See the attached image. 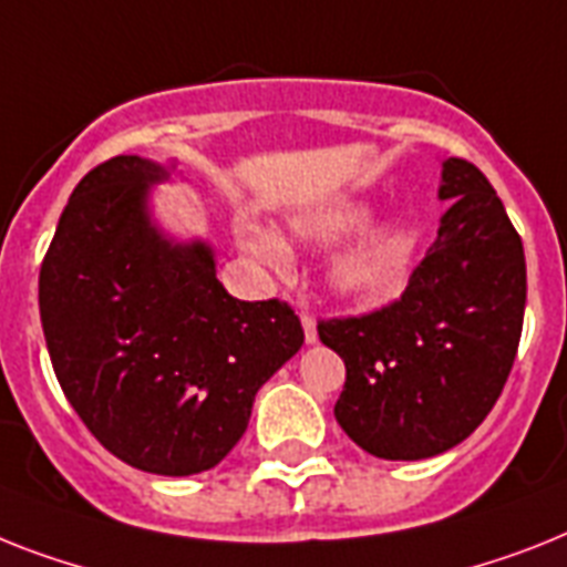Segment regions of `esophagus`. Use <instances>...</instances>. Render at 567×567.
Segmentation results:
<instances>
[{"mask_svg": "<svg viewBox=\"0 0 567 567\" xmlns=\"http://www.w3.org/2000/svg\"><path fill=\"white\" fill-rule=\"evenodd\" d=\"M301 324H303V339H307V344H316V341H318L316 318H312L310 312H301Z\"/></svg>", "mask_w": 567, "mask_h": 567, "instance_id": "obj_1", "label": "esophagus"}]
</instances>
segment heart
Here are the masks:
<instances>
[{
  "mask_svg": "<svg viewBox=\"0 0 567 567\" xmlns=\"http://www.w3.org/2000/svg\"><path fill=\"white\" fill-rule=\"evenodd\" d=\"M371 217L368 205H330V208L301 210L289 219V231L303 246H333L348 234L362 228ZM243 255L257 264L287 269V246L266 228L243 223L234 231ZM417 249V234L402 219H382L357 240L336 251L327 264V287L336 298L350 303H379L400 292L409 278L411 260Z\"/></svg>",
  "mask_w": 567,
  "mask_h": 567,
  "instance_id": "1",
  "label": "heart"
}]
</instances>
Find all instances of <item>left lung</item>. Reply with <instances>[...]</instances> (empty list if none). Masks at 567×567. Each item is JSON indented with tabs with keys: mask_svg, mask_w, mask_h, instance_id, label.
<instances>
[{
	"mask_svg": "<svg viewBox=\"0 0 567 567\" xmlns=\"http://www.w3.org/2000/svg\"><path fill=\"white\" fill-rule=\"evenodd\" d=\"M441 199L452 208L396 301L318 321L348 368L336 420L385 461L466 441L502 396L522 339L525 249L502 199L466 158L443 162Z\"/></svg>",
	"mask_w": 567,
	"mask_h": 567,
	"instance_id": "obj_1",
	"label": "left lung"
}]
</instances>
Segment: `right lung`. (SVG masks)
I'll use <instances>...</instances> for the list:
<instances>
[{"label": "right lung", "instance_id": "1", "mask_svg": "<svg viewBox=\"0 0 567 567\" xmlns=\"http://www.w3.org/2000/svg\"><path fill=\"white\" fill-rule=\"evenodd\" d=\"M167 171L115 156L78 182L40 266V321L97 443L153 475H196L237 446L266 379L303 344L287 301H237L205 243H171L147 190Z\"/></svg>", "mask_w": 567, "mask_h": 567}]
</instances>
